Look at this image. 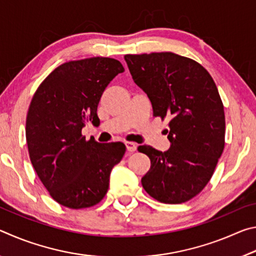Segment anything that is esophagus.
I'll list each match as a JSON object with an SVG mask.
<instances>
[{"instance_id":"esophagus-1","label":"esophagus","mask_w":256,"mask_h":256,"mask_svg":"<svg viewBox=\"0 0 256 256\" xmlns=\"http://www.w3.org/2000/svg\"><path fill=\"white\" fill-rule=\"evenodd\" d=\"M125 146H126V149L130 152H134L138 148V144H134V142H125Z\"/></svg>"}]
</instances>
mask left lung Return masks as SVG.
Here are the masks:
<instances>
[{
	"label": "left lung",
	"mask_w": 256,
	"mask_h": 256,
	"mask_svg": "<svg viewBox=\"0 0 256 256\" xmlns=\"http://www.w3.org/2000/svg\"><path fill=\"white\" fill-rule=\"evenodd\" d=\"M136 84L148 94L154 116L170 118V148L138 150L150 158L141 183L151 198L178 204L209 183L224 148V104L200 63L170 52L124 56Z\"/></svg>",
	"instance_id": "obj_1"
}]
</instances>
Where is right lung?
Masks as SVG:
<instances>
[{"instance_id": "1", "label": "right lung", "mask_w": 256, "mask_h": 256, "mask_svg": "<svg viewBox=\"0 0 256 256\" xmlns=\"http://www.w3.org/2000/svg\"><path fill=\"white\" fill-rule=\"evenodd\" d=\"M120 60L90 58L56 68L38 86L26 120L30 162L54 200L70 209L98 204L125 146L86 140L82 128L94 120L110 82L123 73Z\"/></svg>"}]
</instances>
